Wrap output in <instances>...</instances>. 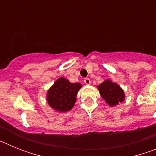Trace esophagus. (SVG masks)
I'll return each mask as SVG.
<instances>
[{"label":"esophagus","instance_id":"obj_1","mask_svg":"<svg viewBox=\"0 0 156 156\" xmlns=\"http://www.w3.org/2000/svg\"><path fill=\"white\" fill-rule=\"evenodd\" d=\"M84 83L87 85H90V80L89 78H85L84 79Z\"/></svg>","mask_w":156,"mask_h":156}]
</instances>
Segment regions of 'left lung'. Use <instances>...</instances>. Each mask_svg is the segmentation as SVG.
<instances>
[{
  "mask_svg": "<svg viewBox=\"0 0 156 156\" xmlns=\"http://www.w3.org/2000/svg\"><path fill=\"white\" fill-rule=\"evenodd\" d=\"M100 94L109 106H115L123 101L125 98L124 91L120 86L111 80H106L98 86Z\"/></svg>",
  "mask_w": 156,
  "mask_h": 156,
  "instance_id": "obj_1",
  "label": "left lung"
}]
</instances>
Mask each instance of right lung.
<instances>
[{"instance_id": "add662e5", "label": "right lung", "mask_w": 156, "mask_h": 156, "mask_svg": "<svg viewBox=\"0 0 156 156\" xmlns=\"http://www.w3.org/2000/svg\"><path fill=\"white\" fill-rule=\"evenodd\" d=\"M82 85L79 83H72L64 77L55 82L47 94L48 105L56 111L65 112L73 108L76 95Z\"/></svg>"}]
</instances>
